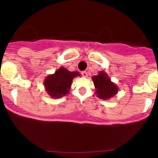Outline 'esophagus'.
Returning <instances> with one entry per match:
<instances>
[{"mask_svg":"<svg viewBox=\"0 0 158 158\" xmlns=\"http://www.w3.org/2000/svg\"><path fill=\"white\" fill-rule=\"evenodd\" d=\"M81 75H82V77H88V73H87L86 71H82L81 72Z\"/></svg>","mask_w":158,"mask_h":158,"instance_id":"esophagus-1","label":"esophagus"}]
</instances>
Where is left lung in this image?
I'll return each mask as SVG.
<instances>
[{"label": "left lung", "instance_id": "left-lung-1", "mask_svg": "<svg viewBox=\"0 0 158 158\" xmlns=\"http://www.w3.org/2000/svg\"><path fill=\"white\" fill-rule=\"evenodd\" d=\"M92 79L97 89L96 94L100 99H110L118 92L117 86L110 81L106 73L100 72L97 76L92 77Z\"/></svg>", "mask_w": 158, "mask_h": 158}]
</instances>
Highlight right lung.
Wrapping results in <instances>:
<instances>
[{
  "instance_id": "1",
  "label": "right lung",
  "mask_w": 158,
  "mask_h": 158,
  "mask_svg": "<svg viewBox=\"0 0 158 158\" xmlns=\"http://www.w3.org/2000/svg\"><path fill=\"white\" fill-rule=\"evenodd\" d=\"M77 76H79L78 72H70L67 69L61 68L54 74L48 76L44 80L47 92L53 98L67 95L69 93L73 79Z\"/></svg>"
}]
</instances>
